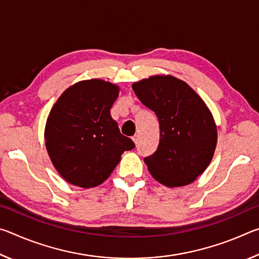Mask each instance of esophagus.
Listing matches in <instances>:
<instances>
[{
    "label": "esophagus",
    "mask_w": 259,
    "mask_h": 259,
    "mask_svg": "<svg viewBox=\"0 0 259 259\" xmlns=\"http://www.w3.org/2000/svg\"><path fill=\"white\" fill-rule=\"evenodd\" d=\"M133 140H134V143L136 144V145H137L138 142H139V136L138 135H135L134 137H133Z\"/></svg>",
    "instance_id": "obj_1"
}]
</instances>
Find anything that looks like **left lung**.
Segmentation results:
<instances>
[{
	"label": "left lung",
	"mask_w": 259,
	"mask_h": 259,
	"mask_svg": "<svg viewBox=\"0 0 259 259\" xmlns=\"http://www.w3.org/2000/svg\"><path fill=\"white\" fill-rule=\"evenodd\" d=\"M133 89L159 119V146L144 159L148 171L166 187L193 183L216 150L217 126L210 109L186 82L172 75L143 78Z\"/></svg>",
	"instance_id": "1"
}]
</instances>
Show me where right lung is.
I'll return each mask as SVG.
<instances>
[{"instance_id": "1", "label": "right lung", "mask_w": 259, "mask_h": 259, "mask_svg": "<svg viewBox=\"0 0 259 259\" xmlns=\"http://www.w3.org/2000/svg\"><path fill=\"white\" fill-rule=\"evenodd\" d=\"M119 93V85L91 78L67 88L52 106L45 130L46 147L57 171L72 185H100L122 153L135 147L109 112Z\"/></svg>"}]
</instances>
